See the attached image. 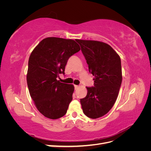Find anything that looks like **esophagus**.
<instances>
[{
    "instance_id": "obj_1",
    "label": "esophagus",
    "mask_w": 151,
    "mask_h": 151,
    "mask_svg": "<svg viewBox=\"0 0 151 151\" xmlns=\"http://www.w3.org/2000/svg\"><path fill=\"white\" fill-rule=\"evenodd\" d=\"M74 88H75V89L76 90V89H77L79 88V86H77V85H74Z\"/></svg>"
}]
</instances>
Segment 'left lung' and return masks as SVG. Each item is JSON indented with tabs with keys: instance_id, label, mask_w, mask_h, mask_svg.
I'll use <instances>...</instances> for the list:
<instances>
[{
	"instance_id": "obj_1",
	"label": "left lung",
	"mask_w": 151,
	"mask_h": 151,
	"mask_svg": "<svg viewBox=\"0 0 151 151\" xmlns=\"http://www.w3.org/2000/svg\"><path fill=\"white\" fill-rule=\"evenodd\" d=\"M94 76V87H86L88 93L80 101L85 115L93 119L104 116L117 99L122 81L121 59L111 46L94 40H77Z\"/></svg>"
}]
</instances>
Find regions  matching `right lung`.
I'll use <instances>...</instances> for the list:
<instances>
[{
    "instance_id": "1",
    "label": "right lung",
    "mask_w": 151,
    "mask_h": 151,
    "mask_svg": "<svg viewBox=\"0 0 151 151\" xmlns=\"http://www.w3.org/2000/svg\"><path fill=\"white\" fill-rule=\"evenodd\" d=\"M80 50L74 40L49 37L41 41L31 52L27 84L36 108L45 117L55 120L66 114L74 87L57 78L65 74L68 58Z\"/></svg>"
}]
</instances>
